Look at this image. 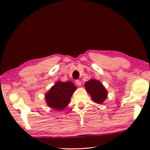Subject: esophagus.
<instances>
[{"label":"esophagus","mask_w":150,"mask_h":150,"mask_svg":"<svg viewBox=\"0 0 150 150\" xmlns=\"http://www.w3.org/2000/svg\"><path fill=\"white\" fill-rule=\"evenodd\" d=\"M75 83L77 86H81V82L79 81V80H77L75 81Z\"/></svg>","instance_id":"34e87169"}]
</instances>
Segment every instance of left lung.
I'll return each instance as SVG.
<instances>
[{
	"label": "left lung",
	"instance_id": "1",
	"mask_svg": "<svg viewBox=\"0 0 150 150\" xmlns=\"http://www.w3.org/2000/svg\"><path fill=\"white\" fill-rule=\"evenodd\" d=\"M86 90L90 94L95 103L103 104L108 97V91L100 81L91 79L84 84Z\"/></svg>",
	"mask_w": 150,
	"mask_h": 150
}]
</instances>
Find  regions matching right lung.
I'll return each instance as SVG.
<instances>
[{
  "label": "right lung",
  "instance_id": "obj_1",
  "mask_svg": "<svg viewBox=\"0 0 150 150\" xmlns=\"http://www.w3.org/2000/svg\"><path fill=\"white\" fill-rule=\"evenodd\" d=\"M76 90L77 87L72 82L57 81L45 94L46 103L52 109L61 111L69 104Z\"/></svg>",
  "mask_w": 150,
  "mask_h": 150
}]
</instances>
